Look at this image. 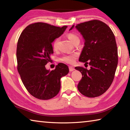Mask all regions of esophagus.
I'll return each mask as SVG.
<instances>
[{
	"label": "esophagus",
	"instance_id": "esophagus-1",
	"mask_svg": "<svg viewBox=\"0 0 130 130\" xmlns=\"http://www.w3.org/2000/svg\"><path fill=\"white\" fill-rule=\"evenodd\" d=\"M69 69L70 72H72L74 70V68L73 67H72V66H70V67H69Z\"/></svg>",
	"mask_w": 130,
	"mask_h": 130
}]
</instances>
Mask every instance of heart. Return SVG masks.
Listing matches in <instances>:
<instances>
[{
  "mask_svg": "<svg viewBox=\"0 0 130 130\" xmlns=\"http://www.w3.org/2000/svg\"><path fill=\"white\" fill-rule=\"evenodd\" d=\"M68 38L72 43H74V42H76L77 40H80L79 37L77 36L76 34L74 33L68 34ZM58 41H59V38H56L54 41L53 43V47L54 49H56L57 47ZM77 57V54L76 53L70 54V55H67V56H65L62 57V60L63 61V62H65L66 63H72L74 62V61H75Z\"/></svg>",
  "mask_w": 130,
  "mask_h": 130,
  "instance_id": "b5f03b06",
  "label": "heart"
}]
</instances>
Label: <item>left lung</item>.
I'll list each match as a JSON object with an SVG mask.
<instances>
[{"label": "left lung", "mask_w": 130, "mask_h": 130, "mask_svg": "<svg viewBox=\"0 0 130 130\" xmlns=\"http://www.w3.org/2000/svg\"><path fill=\"white\" fill-rule=\"evenodd\" d=\"M84 39L79 61L89 63L91 69L76 67L82 74L77 85L81 94L95 98L104 93L113 80L118 62V48L112 31L105 23L92 20L74 25Z\"/></svg>", "instance_id": "8db88e82"}]
</instances>
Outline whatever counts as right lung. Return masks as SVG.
I'll return each mask as SVG.
<instances>
[{"label":"right lung","mask_w":130,"mask_h":130,"mask_svg":"<svg viewBox=\"0 0 130 130\" xmlns=\"http://www.w3.org/2000/svg\"><path fill=\"white\" fill-rule=\"evenodd\" d=\"M67 27L35 23L27 26L19 38L18 71L26 89L38 99L48 100L56 96L61 88V78L69 73L68 67L62 63H59L51 71L45 68L53 53L52 42Z\"/></svg>","instance_id":"obj_1"}]
</instances>
